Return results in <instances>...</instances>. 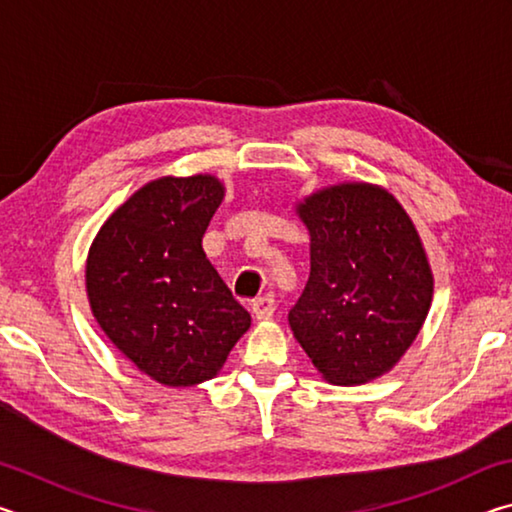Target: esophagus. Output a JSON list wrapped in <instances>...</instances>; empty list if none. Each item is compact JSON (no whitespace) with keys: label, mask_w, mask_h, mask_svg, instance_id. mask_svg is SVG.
I'll use <instances>...</instances> for the list:
<instances>
[{"label":"esophagus","mask_w":512,"mask_h":512,"mask_svg":"<svg viewBox=\"0 0 512 512\" xmlns=\"http://www.w3.org/2000/svg\"><path fill=\"white\" fill-rule=\"evenodd\" d=\"M250 311H253V316L257 320H268L273 316L275 311V300L273 296H262V298H255L253 305H250Z\"/></svg>","instance_id":"1"}]
</instances>
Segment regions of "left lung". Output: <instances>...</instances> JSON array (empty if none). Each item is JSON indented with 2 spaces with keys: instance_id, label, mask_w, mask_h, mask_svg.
I'll return each mask as SVG.
<instances>
[{
  "instance_id": "1",
  "label": "left lung",
  "mask_w": 512,
  "mask_h": 512,
  "mask_svg": "<svg viewBox=\"0 0 512 512\" xmlns=\"http://www.w3.org/2000/svg\"><path fill=\"white\" fill-rule=\"evenodd\" d=\"M309 280L293 336L329 384L391 372L427 320L433 273L411 216L384 187L339 183L302 198Z\"/></svg>"
}]
</instances>
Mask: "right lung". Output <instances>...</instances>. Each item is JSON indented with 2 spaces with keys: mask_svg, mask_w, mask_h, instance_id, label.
Segmentation results:
<instances>
[{
  "mask_svg": "<svg viewBox=\"0 0 512 512\" xmlns=\"http://www.w3.org/2000/svg\"><path fill=\"white\" fill-rule=\"evenodd\" d=\"M225 196L212 173L162 176L101 225L85 291L103 334L146 377L169 388L219 375L250 314L205 257L203 235Z\"/></svg>",
  "mask_w": 512,
  "mask_h": 512,
  "instance_id": "add662e5",
  "label": "right lung"
}]
</instances>
